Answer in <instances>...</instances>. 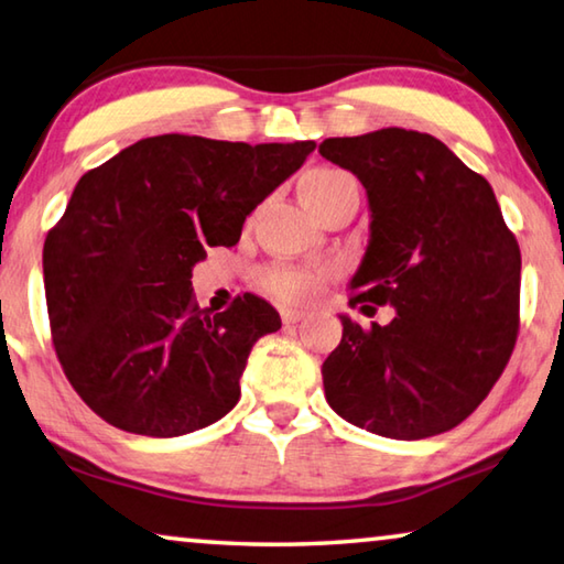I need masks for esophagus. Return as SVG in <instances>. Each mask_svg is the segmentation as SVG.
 Segmentation results:
<instances>
[{
    "mask_svg": "<svg viewBox=\"0 0 564 564\" xmlns=\"http://www.w3.org/2000/svg\"><path fill=\"white\" fill-rule=\"evenodd\" d=\"M281 316H283V324L285 326H293V324H299V321L306 316V314H303V311H299V308H283Z\"/></svg>",
    "mask_w": 564,
    "mask_h": 564,
    "instance_id": "34e87169",
    "label": "esophagus"
}]
</instances>
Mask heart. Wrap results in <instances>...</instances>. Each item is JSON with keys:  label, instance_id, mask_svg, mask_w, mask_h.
Listing matches in <instances>:
<instances>
[{"label": "heart", "instance_id": "obj_1", "mask_svg": "<svg viewBox=\"0 0 564 564\" xmlns=\"http://www.w3.org/2000/svg\"><path fill=\"white\" fill-rule=\"evenodd\" d=\"M299 191L303 203L316 213L321 205L338 198L341 193L356 191V183L351 175L344 173V170L316 167L301 177ZM321 283H324V273L308 271V268H275V271L268 275V289L285 301H306L311 296H316Z\"/></svg>", "mask_w": 564, "mask_h": 564}]
</instances>
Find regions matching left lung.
<instances>
[{"mask_svg":"<svg viewBox=\"0 0 564 564\" xmlns=\"http://www.w3.org/2000/svg\"><path fill=\"white\" fill-rule=\"evenodd\" d=\"M318 153L351 170L369 198L348 303L394 308L387 326L341 316V344L321 369L328 406L389 440L449 432L495 387L520 328L522 256L495 191L416 130L328 138Z\"/></svg>","mask_w":564,"mask_h":564,"instance_id":"8db88e82","label":"left lung"}]
</instances>
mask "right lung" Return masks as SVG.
<instances>
[{
    "instance_id": "right-lung-1",
    "label": "right lung",
    "mask_w": 564,
    "mask_h": 564,
    "mask_svg": "<svg viewBox=\"0 0 564 564\" xmlns=\"http://www.w3.org/2000/svg\"><path fill=\"white\" fill-rule=\"evenodd\" d=\"M314 140L158 135L75 185L42 250L52 344L65 377L107 424L181 436L238 404L258 338L281 328L243 293L223 314L193 299V265L236 246L246 218L296 173Z\"/></svg>"
}]
</instances>
